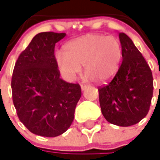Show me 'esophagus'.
I'll return each mask as SVG.
<instances>
[{
  "label": "esophagus",
  "mask_w": 160,
  "mask_h": 160,
  "mask_svg": "<svg viewBox=\"0 0 160 160\" xmlns=\"http://www.w3.org/2000/svg\"><path fill=\"white\" fill-rule=\"evenodd\" d=\"M81 86V90H82V91H84V90L86 89V88L89 86V85H87V84H81V86Z\"/></svg>",
  "instance_id": "34e87169"
}]
</instances>
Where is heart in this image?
Here are the masks:
<instances>
[{"mask_svg": "<svg viewBox=\"0 0 160 160\" xmlns=\"http://www.w3.org/2000/svg\"><path fill=\"white\" fill-rule=\"evenodd\" d=\"M122 60V47L114 36L87 34L69 41L63 47V55L58 54L59 72L67 80H74L84 66L87 78L106 82L118 72Z\"/></svg>", "mask_w": 160, "mask_h": 160, "instance_id": "heart-1", "label": "heart"}]
</instances>
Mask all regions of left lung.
Returning <instances> with one entry per match:
<instances>
[{
	"label": "left lung",
	"mask_w": 160,
	"mask_h": 160,
	"mask_svg": "<svg viewBox=\"0 0 160 160\" xmlns=\"http://www.w3.org/2000/svg\"><path fill=\"white\" fill-rule=\"evenodd\" d=\"M122 63L113 79L98 87L102 113L119 126L140 122L149 111L153 92L152 71L131 38L119 33Z\"/></svg>",
	"instance_id": "obj_1"
}]
</instances>
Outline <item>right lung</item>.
<instances>
[{
    "instance_id": "obj_1",
    "label": "right lung",
    "mask_w": 160,
    "mask_h": 160,
    "mask_svg": "<svg viewBox=\"0 0 160 160\" xmlns=\"http://www.w3.org/2000/svg\"><path fill=\"white\" fill-rule=\"evenodd\" d=\"M65 33L42 32L18 57L12 77L14 107L30 132L55 137L71 125L81 97L79 84L60 78L54 49Z\"/></svg>"
}]
</instances>
